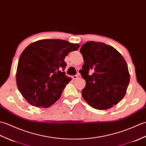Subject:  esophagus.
<instances>
[{
  "mask_svg": "<svg viewBox=\"0 0 146 146\" xmlns=\"http://www.w3.org/2000/svg\"><path fill=\"white\" fill-rule=\"evenodd\" d=\"M77 77H78V76H77V75H75V76H72V79H76Z\"/></svg>",
  "mask_w": 146,
  "mask_h": 146,
  "instance_id": "1",
  "label": "esophagus"
}]
</instances>
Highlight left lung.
<instances>
[{
    "mask_svg": "<svg viewBox=\"0 0 146 146\" xmlns=\"http://www.w3.org/2000/svg\"><path fill=\"white\" fill-rule=\"evenodd\" d=\"M80 52L84 64L79 72L86 80L82 98L94 109L111 108L124 98L130 81L125 59L115 48L100 42H87Z\"/></svg>",
    "mask_w": 146,
    "mask_h": 146,
    "instance_id": "obj_1",
    "label": "left lung"
}]
</instances>
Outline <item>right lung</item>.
<instances>
[{
    "label": "right lung",
    "instance_id": "obj_1",
    "mask_svg": "<svg viewBox=\"0 0 146 146\" xmlns=\"http://www.w3.org/2000/svg\"><path fill=\"white\" fill-rule=\"evenodd\" d=\"M79 44L60 39H44L29 44L19 59L16 82L27 101L38 108L50 107L59 99L70 77L64 72V59L77 50Z\"/></svg>",
    "mask_w": 146,
    "mask_h": 146
}]
</instances>
